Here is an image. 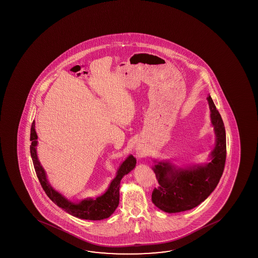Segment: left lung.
<instances>
[{
	"label": "left lung",
	"instance_id": "obj_1",
	"mask_svg": "<svg viewBox=\"0 0 258 258\" xmlns=\"http://www.w3.org/2000/svg\"><path fill=\"white\" fill-rule=\"evenodd\" d=\"M212 126L216 134V145L211 152V162L192 168H175L166 162L153 167L159 183L152 192L156 207L168 213L189 211L198 206L210 196L223 173L226 156V131L223 120L211 96L207 98Z\"/></svg>",
	"mask_w": 258,
	"mask_h": 258
}]
</instances>
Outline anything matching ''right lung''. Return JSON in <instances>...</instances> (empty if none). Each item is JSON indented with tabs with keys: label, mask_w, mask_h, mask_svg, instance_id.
I'll list each match as a JSON object with an SVG mask.
<instances>
[{
	"label": "right lung",
	"mask_w": 258,
	"mask_h": 258,
	"mask_svg": "<svg viewBox=\"0 0 258 258\" xmlns=\"http://www.w3.org/2000/svg\"><path fill=\"white\" fill-rule=\"evenodd\" d=\"M37 139L38 136L35 131V121L30 128V155L33 161L35 171L43 190L53 203L69 214L83 220H101L109 218L118 207L119 203V184L125 174L134 169L137 160L133 156H128L127 159L119 166L116 177L110 182L105 194L96 199H86L80 203H73L68 201L62 195L54 190L47 182V176L37 156Z\"/></svg>",
	"instance_id": "right-lung-1"
}]
</instances>
